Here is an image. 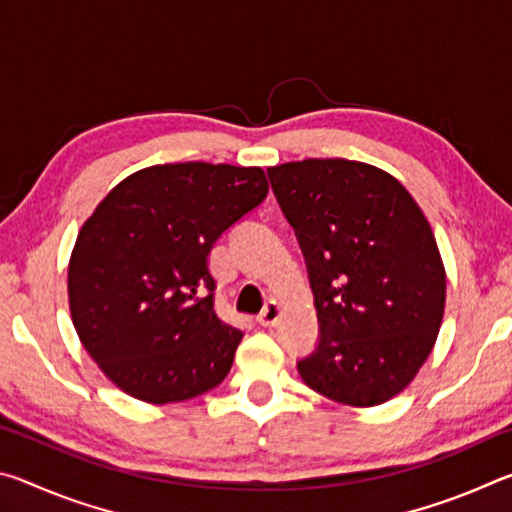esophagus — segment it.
Wrapping results in <instances>:
<instances>
[{
    "label": "esophagus",
    "instance_id": "esophagus-1",
    "mask_svg": "<svg viewBox=\"0 0 512 512\" xmlns=\"http://www.w3.org/2000/svg\"><path fill=\"white\" fill-rule=\"evenodd\" d=\"M280 318H282L280 302L271 300V302H268V305L262 309V314L257 316V323L262 325V327H275L277 323H280Z\"/></svg>",
    "mask_w": 512,
    "mask_h": 512
}]
</instances>
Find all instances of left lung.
<instances>
[{
    "instance_id": "left-lung-1",
    "label": "left lung",
    "mask_w": 512,
    "mask_h": 512,
    "mask_svg": "<svg viewBox=\"0 0 512 512\" xmlns=\"http://www.w3.org/2000/svg\"><path fill=\"white\" fill-rule=\"evenodd\" d=\"M307 262L320 341L298 361L327 400L377 406L402 393L433 350L445 266L413 196L384 169L343 158L268 167Z\"/></svg>"
}]
</instances>
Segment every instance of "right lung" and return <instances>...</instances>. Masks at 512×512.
<instances>
[{
  "mask_svg": "<svg viewBox=\"0 0 512 512\" xmlns=\"http://www.w3.org/2000/svg\"><path fill=\"white\" fill-rule=\"evenodd\" d=\"M266 194L259 167L155 164L110 189L83 223L69 311L83 348L126 395L185 402L228 375L244 332L216 316L207 255Z\"/></svg>",
  "mask_w": 512,
  "mask_h": 512,
  "instance_id": "obj_1",
  "label": "right lung"
}]
</instances>
